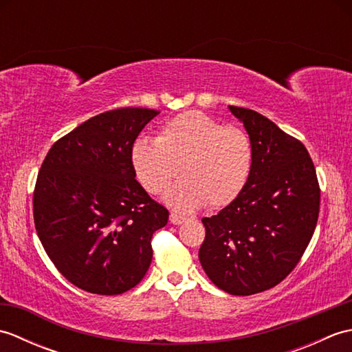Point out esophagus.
Masks as SVG:
<instances>
[{
    "mask_svg": "<svg viewBox=\"0 0 352 352\" xmlns=\"http://www.w3.org/2000/svg\"><path fill=\"white\" fill-rule=\"evenodd\" d=\"M169 219H170V223H174V226H180V223H183L186 221L184 216L177 214V213H170Z\"/></svg>",
    "mask_w": 352,
    "mask_h": 352,
    "instance_id": "esophagus-1",
    "label": "esophagus"
}]
</instances>
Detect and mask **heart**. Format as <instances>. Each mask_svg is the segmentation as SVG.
Returning a JSON list of instances; mask_svg holds the SVG:
<instances>
[{"instance_id": "b5f03b06", "label": "heart", "mask_w": 352, "mask_h": 352, "mask_svg": "<svg viewBox=\"0 0 352 352\" xmlns=\"http://www.w3.org/2000/svg\"><path fill=\"white\" fill-rule=\"evenodd\" d=\"M131 168L144 188L178 212L190 213L207 204L223 207L234 201L250 182L254 151L246 131L226 126L201 111L170 119L157 139L140 138L130 153Z\"/></svg>"}]
</instances>
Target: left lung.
Returning a JSON list of instances; mask_svg holds the SVG:
<instances>
[{
	"label": "left lung",
	"instance_id": "left-lung-1",
	"mask_svg": "<svg viewBox=\"0 0 352 352\" xmlns=\"http://www.w3.org/2000/svg\"><path fill=\"white\" fill-rule=\"evenodd\" d=\"M251 139L250 182L234 201L203 218L199 261L216 286L246 296L292 272L315 233L320 190L309 151L257 111L228 106Z\"/></svg>",
	"mask_w": 352,
	"mask_h": 352
}]
</instances>
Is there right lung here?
I'll return each instance as SVG.
<instances>
[{
  "mask_svg": "<svg viewBox=\"0 0 352 352\" xmlns=\"http://www.w3.org/2000/svg\"><path fill=\"white\" fill-rule=\"evenodd\" d=\"M160 111L125 107L96 115L58 139L33 197L37 236L66 280L91 294L119 295L144 278L151 237L169 212L138 183L130 153Z\"/></svg>",
  "mask_w": 352,
  "mask_h": 352,
  "instance_id": "add662e5",
  "label": "right lung"
}]
</instances>
